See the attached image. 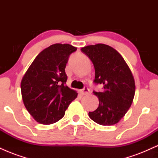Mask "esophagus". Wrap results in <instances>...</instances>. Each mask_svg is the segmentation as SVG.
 Wrapping results in <instances>:
<instances>
[{"instance_id": "esophagus-1", "label": "esophagus", "mask_w": 158, "mask_h": 158, "mask_svg": "<svg viewBox=\"0 0 158 158\" xmlns=\"http://www.w3.org/2000/svg\"><path fill=\"white\" fill-rule=\"evenodd\" d=\"M90 92V91L89 88H88V87H85V88L81 90L80 93L82 96H85V95H88V94H89Z\"/></svg>"}]
</instances>
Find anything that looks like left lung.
Segmentation results:
<instances>
[{
	"instance_id": "1",
	"label": "left lung",
	"mask_w": 158,
	"mask_h": 158,
	"mask_svg": "<svg viewBox=\"0 0 158 158\" xmlns=\"http://www.w3.org/2000/svg\"><path fill=\"white\" fill-rule=\"evenodd\" d=\"M81 50L94 64V83L103 85L101 92L93 91L99 104L88 115L102 126L116 124L129 109L135 97V84L131 70L122 56L108 45H89Z\"/></svg>"
}]
</instances>
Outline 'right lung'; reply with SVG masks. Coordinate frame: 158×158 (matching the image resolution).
Here are the masks:
<instances>
[{
	"label": "right lung",
	"mask_w": 158,
	"mask_h": 158,
	"mask_svg": "<svg viewBox=\"0 0 158 158\" xmlns=\"http://www.w3.org/2000/svg\"><path fill=\"white\" fill-rule=\"evenodd\" d=\"M77 48L55 44L36 56L23 76L21 95L27 110L38 123H54L64 117L78 94L66 85L65 68Z\"/></svg>",
	"instance_id": "1"
}]
</instances>
